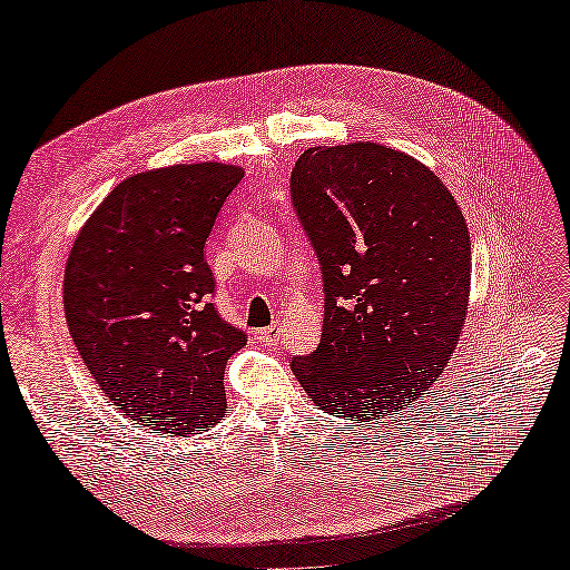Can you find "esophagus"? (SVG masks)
Wrapping results in <instances>:
<instances>
[{
  "mask_svg": "<svg viewBox=\"0 0 570 570\" xmlns=\"http://www.w3.org/2000/svg\"><path fill=\"white\" fill-rule=\"evenodd\" d=\"M281 333H283V325H281V323H273V325L264 327V331H262V340H264V342H275V340L281 337Z\"/></svg>",
  "mask_w": 570,
  "mask_h": 570,
  "instance_id": "obj_1",
  "label": "esophagus"
}]
</instances>
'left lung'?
Listing matches in <instances>:
<instances>
[{
	"label": "left lung",
	"mask_w": 570,
	"mask_h": 570,
	"mask_svg": "<svg viewBox=\"0 0 570 570\" xmlns=\"http://www.w3.org/2000/svg\"><path fill=\"white\" fill-rule=\"evenodd\" d=\"M292 202L318 254V350L292 373L318 409L381 421L450 364L471 297V233L433 170L377 142L306 149Z\"/></svg>",
	"instance_id": "8db88e82"
}]
</instances>
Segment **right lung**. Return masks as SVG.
Segmentation results:
<instances>
[{
	"mask_svg": "<svg viewBox=\"0 0 570 570\" xmlns=\"http://www.w3.org/2000/svg\"><path fill=\"white\" fill-rule=\"evenodd\" d=\"M243 176L218 161L135 174L68 254V331L99 390L137 428L185 438L226 416L223 371L247 340L209 302L204 243Z\"/></svg>",
	"mask_w": 570,
	"mask_h": 570,
	"instance_id": "obj_1",
	"label": "right lung"
}]
</instances>
